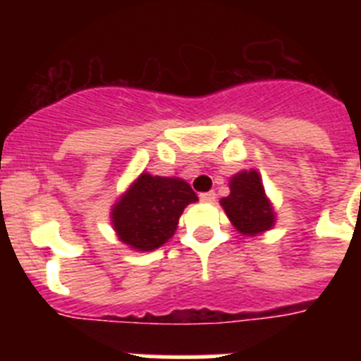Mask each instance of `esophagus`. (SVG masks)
I'll use <instances>...</instances> for the list:
<instances>
[{"label":"esophagus","mask_w":361,"mask_h":361,"mask_svg":"<svg viewBox=\"0 0 361 361\" xmlns=\"http://www.w3.org/2000/svg\"><path fill=\"white\" fill-rule=\"evenodd\" d=\"M200 200H202V202H213V200H215V191H204V193H200Z\"/></svg>","instance_id":"1"}]
</instances>
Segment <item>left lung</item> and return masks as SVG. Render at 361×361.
I'll return each instance as SVG.
<instances>
[{"label": "left lung", "mask_w": 361, "mask_h": 361, "mask_svg": "<svg viewBox=\"0 0 361 361\" xmlns=\"http://www.w3.org/2000/svg\"><path fill=\"white\" fill-rule=\"evenodd\" d=\"M231 193L220 200L226 215L242 235L267 231L275 222V213L266 199L260 175L255 170L242 171L229 183Z\"/></svg>", "instance_id": "1"}]
</instances>
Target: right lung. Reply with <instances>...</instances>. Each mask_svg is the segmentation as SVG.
Returning <instances> with one entry per match:
<instances>
[{
	"instance_id": "add662e5",
	"label": "right lung",
	"mask_w": 361,
	"mask_h": 361,
	"mask_svg": "<svg viewBox=\"0 0 361 361\" xmlns=\"http://www.w3.org/2000/svg\"><path fill=\"white\" fill-rule=\"evenodd\" d=\"M197 195L180 178L142 173L111 212L117 235L133 250H157L177 229L178 216Z\"/></svg>"
}]
</instances>
